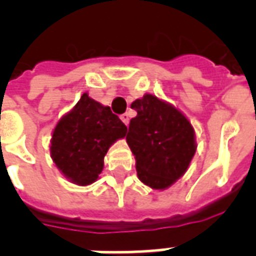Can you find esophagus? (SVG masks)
<instances>
[{"label":"esophagus","mask_w":256,"mask_h":256,"mask_svg":"<svg viewBox=\"0 0 256 256\" xmlns=\"http://www.w3.org/2000/svg\"><path fill=\"white\" fill-rule=\"evenodd\" d=\"M120 120H122V122L128 126V122H130V114H128V112H124V114L120 116Z\"/></svg>","instance_id":"34e87169"}]
</instances>
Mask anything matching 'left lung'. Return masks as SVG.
<instances>
[{
  "instance_id": "1",
  "label": "left lung",
  "mask_w": 256,
  "mask_h": 256,
  "mask_svg": "<svg viewBox=\"0 0 256 256\" xmlns=\"http://www.w3.org/2000/svg\"><path fill=\"white\" fill-rule=\"evenodd\" d=\"M136 116L126 136L136 156L138 178L164 190L182 176L196 152L194 128L178 108L152 94L132 104Z\"/></svg>"
}]
</instances>
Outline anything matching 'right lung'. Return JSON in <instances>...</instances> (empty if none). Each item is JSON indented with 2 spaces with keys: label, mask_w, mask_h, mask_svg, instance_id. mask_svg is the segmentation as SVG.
I'll use <instances>...</instances> for the list:
<instances>
[{
  "label": "right lung",
  "mask_w": 256,
  "mask_h": 256,
  "mask_svg": "<svg viewBox=\"0 0 256 256\" xmlns=\"http://www.w3.org/2000/svg\"><path fill=\"white\" fill-rule=\"evenodd\" d=\"M128 128L108 106L82 94L69 112L58 120L50 140L52 160L78 186L96 182L104 170L108 148L124 138Z\"/></svg>",
  "instance_id": "add662e5"
}]
</instances>
